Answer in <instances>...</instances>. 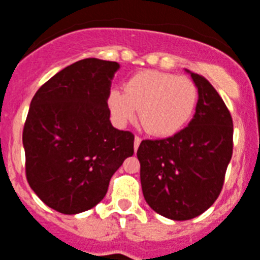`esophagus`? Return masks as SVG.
<instances>
[{
	"label": "esophagus",
	"instance_id": "34e87169",
	"mask_svg": "<svg viewBox=\"0 0 260 260\" xmlns=\"http://www.w3.org/2000/svg\"><path fill=\"white\" fill-rule=\"evenodd\" d=\"M141 137H138V136H136L134 137V149H138V146H140V144H141Z\"/></svg>",
	"mask_w": 260,
	"mask_h": 260
}]
</instances>
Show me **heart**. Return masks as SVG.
<instances>
[{
	"label": "heart",
	"mask_w": 260,
	"mask_h": 260,
	"mask_svg": "<svg viewBox=\"0 0 260 260\" xmlns=\"http://www.w3.org/2000/svg\"><path fill=\"white\" fill-rule=\"evenodd\" d=\"M110 110L118 123L134 119L152 136L168 137L182 130L198 104V88L190 78L146 70L134 74L123 89L110 93Z\"/></svg>",
	"instance_id": "b5f03b06"
}]
</instances>
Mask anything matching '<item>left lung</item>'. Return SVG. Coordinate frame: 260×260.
<instances>
[{
	"label": "left lung",
	"mask_w": 260,
	"mask_h": 260,
	"mask_svg": "<svg viewBox=\"0 0 260 260\" xmlns=\"http://www.w3.org/2000/svg\"><path fill=\"white\" fill-rule=\"evenodd\" d=\"M190 74L198 104L188 126L168 138L144 140L137 150L145 201L175 221L198 217L216 202L233 152L228 107L206 78Z\"/></svg>",
	"instance_id": "left-lung-1"
}]
</instances>
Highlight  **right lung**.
Listing matches in <instances>:
<instances>
[{
	"label": "right lung",
	"instance_id": "add662e5",
	"mask_svg": "<svg viewBox=\"0 0 260 260\" xmlns=\"http://www.w3.org/2000/svg\"><path fill=\"white\" fill-rule=\"evenodd\" d=\"M119 63L86 58L40 86L24 123L25 176L62 214L96 206L134 153V134L112 127L107 100Z\"/></svg>",
	"mask_w": 260,
	"mask_h": 260
}]
</instances>
